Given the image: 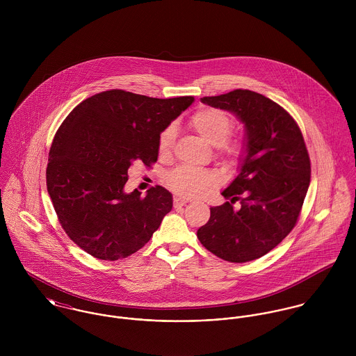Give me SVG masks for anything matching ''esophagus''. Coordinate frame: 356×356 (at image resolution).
<instances>
[{
	"instance_id": "34e87169",
	"label": "esophagus",
	"mask_w": 356,
	"mask_h": 356,
	"mask_svg": "<svg viewBox=\"0 0 356 356\" xmlns=\"http://www.w3.org/2000/svg\"><path fill=\"white\" fill-rule=\"evenodd\" d=\"M186 203H188V200H186V199H182V197H174V207H175V208H181V207H184Z\"/></svg>"
}]
</instances>
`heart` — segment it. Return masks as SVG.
Returning a JSON list of instances; mask_svg holds the SVG:
<instances>
[{"label":"heart","mask_w":356,"mask_h":356,"mask_svg":"<svg viewBox=\"0 0 356 356\" xmlns=\"http://www.w3.org/2000/svg\"><path fill=\"white\" fill-rule=\"evenodd\" d=\"M191 127L199 137L216 148V156L229 165H236L243 153L244 143L240 138L229 137L234 122L233 118L219 108H202L189 119ZM177 131L167 126L159 136V154L168 156L174 149ZM218 181V175L209 170H195L179 167L165 175L167 186L182 197H199Z\"/></svg>","instance_id":"obj_1"}]
</instances>
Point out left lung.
Here are the masks:
<instances>
[{
	"mask_svg": "<svg viewBox=\"0 0 356 356\" xmlns=\"http://www.w3.org/2000/svg\"><path fill=\"white\" fill-rule=\"evenodd\" d=\"M202 102L234 112L245 123L248 143L240 174L222 192L227 202L211 207L197 237L223 260L251 261L275 248L298 223L311 178L305 138L286 109L252 90Z\"/></svg>",
	"mask_w": 356,
	"mask_h": 356,
	"instance_id": "8db88e82",
	"label": "left lung"
}]
</instances>
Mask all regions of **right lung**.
Returning a JSON list of instances; mask_svg holds the SVG:
<instances>
[{
  "instance_id": "obj_1",
  "label": "right lung",
  "mask_w": 356,
  "mask_h": 356,
  "mask_svg": "<svg viewBox=\"0 0 356 356\" xmlns=\"http://www.w3.org/2000/svg\"><path fill=\"white\" fill-rule=\"evenodd\" d=\"M195 97L112 89L78 104L51 143L47 186L57 219L85 252L118 260L141 250L172 208L163 186L124 193L131 164L152 167L159 136Z\"/></svg>"
}]
</instances>
